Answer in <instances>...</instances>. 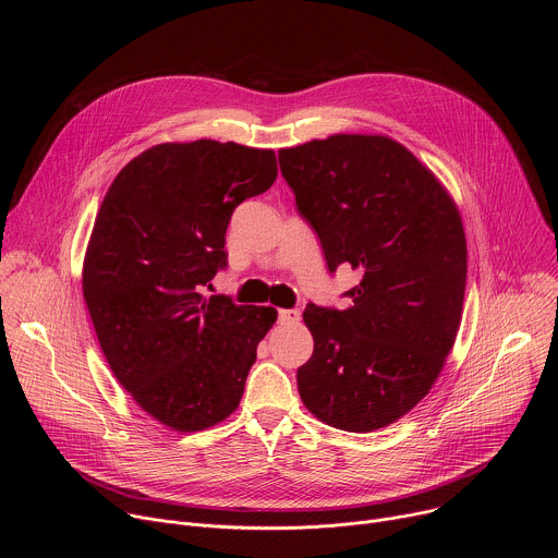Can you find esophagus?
Returning <instances> with one entry per match:
<instances>
[{
  "label": "esophagus",
  "instance_id": "obj_1",
  "mask_svg": "<svg viewBox=\"0 0 558 558\" xmlns=\"http://www.w3.org/2000/svg\"><path fill=\"white\" fill-rule=\"evenodd\" d=\"M300 308H280L278 311V323L280 325H295L300 320Z\"/></svg>",
  "mask_w": 558,
  "mask_h": 558
}]
</instances>
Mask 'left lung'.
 Returning a JSON list of instances; mask_svg holds the SVG:
<instances>
[{
    "label": "left lung",
    "mask_w": 558,
    "mask_h": 558,
    "mask_svg": "<svg viewBox=\"0 0 558 558\" xmlns=\"http://www.w3.org/2000/svg\"><path fill=\"white\" fill-rule=\"evenodd\" d=\"M278 158L329 271L362 274L347 308L306 304L315 347L298 368L300 397L340 430L384 428L430 390L454 344L468 271L461 216L433 172L386 136L336 134Z\"/></svg>",
    "instance_id": "8db88e82"
}]
</instances>
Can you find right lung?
I'll list each match as a JSON object with an SVG mask.
<instances>
[{"label": "right lung", "instance_id": "obj_1", "mask_svg": "<svg viewBox=\"0 0 558 558\" xmlns=\"http://www.w3.org/2000/svg\"><path fill=\"white\" fill-rule=\"evenodd\" d=\"M276 154L194 141L145 149L110 185L84 263V298L101 351L134 402L194 433L241 404L271 306L203 295L227 267L233 209L267 192Z\"/></svg>", "mask_w": 558, "mask_h": 558}]
</instances>
